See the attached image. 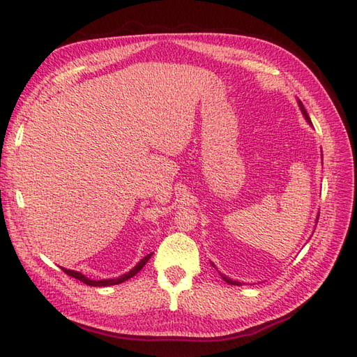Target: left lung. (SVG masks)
Listing matches in <instances>:
<instances>
[{"label":"left lung","mask_w":357,"mask_h":357,"mask_svg":"<svg viewBox=\"0 0 357 357\" xmlns=\"http://www.w3.org/2000/svg\"><path fill=\"white\" fill-rule=\"evenodd\" d=\"M298 104H299V107H301V112H302V114H304V117L307 119V122L311 125V121H310V117H308V114H307V110L304 109V105H302V102L301 101H298ZM317 220H319V218H317ZM317 223V222H316ZM220 274V273H219ZM220 277L225 280L226 283H229V284H234V286H241V282H235V280H231V278H228L226 275H223V274H220Z\"/></svg>","instance_id":"obj_1"}]
</instances>
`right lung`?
<instances>
[{"mask_svg":"<svg viewBox=\"0 0 357 357\" xmlns=\"http://www.w3.org/2000/svg\"><path fill=\"white\" fill-rule=\"evenodd\" d=\"M152 255L153 253H150V255H147V256H144L142 261H139L131 271L129 273H126V274H123V275H121L119 278H110V280H91V278H88V277H84L82 273H77V271H73V269H66V268H62L63 269V273L66 274H68V275H71V277H74V278H77V280H80V282H83L84 284H88V286H95V287H101V286H113V284H119V283H123V282H126L128 278H131V277H134L138 271H142L143 269V266L147 264V261L150 257H152Z\"/></svg>","mask_w":357,"mask_h":357,"instance_id":"add662e5","label":"right lung"}]
</instances>
